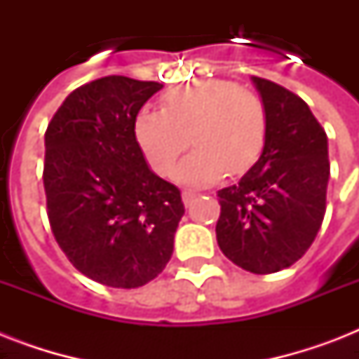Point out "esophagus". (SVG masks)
Segmentation results:
<instances>
[{"label":"esophagus","instance_id":"esophagus-1","mask_svg":"<svg viewBox=\"0 0 359 359\" xmlns=\"http://www.w3.org/2000/svg\"><path fill=\"white\" fill-rule=\"evenodd\" d=\"M196 197H197L196 191H191V190H184V191H182V201H184V205H190V203L194 201Z\"/></svg>","mask_w":359,"mask_h":359}]
</instances>
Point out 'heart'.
Segmentation results:
<instances>
[{"mask_svg": "<svg viewBox=\"0 0 359 359\" xmlns=\"http://www.w3.org/2000/svg\"><path fill=\"white\" fill-rule=\"evenodd\" d=\"M162 111L143 109L134 135L149 168L173 171L190 143L196 151L177 169L184 184H212L225 173L242 175L259 160L268 135L266 106L259 95L229 80L175 87L160 100Z\"/></svg>", "mask_w": 359, "mask_h": 359, "instance_id": "1", "label": "heart"}]
</instances>
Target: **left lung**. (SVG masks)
<instances>
[{
	"instance_id": "8db88e82",
	"label": "left lung",
	"mask_w": 359,
	"mask_h": 359,
	"mask_svg": "<svg viewBox=\"0 0 359 359\" xmlns=\"http://www.w3.org/2000/svg\"><path fill=\"white\" fill-rule=\"evenodd\" d=\"M253 83L266 106V143L238 184L218 191L216 238L236 266L273 273L302 259L323 225L328 137L298 95L257 76Z\"/></svg>"
}]
</instances>
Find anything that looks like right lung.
<instances>
[{
    "instance_id": "obj_1",
    "label": "right lung",
    "mask_w": 359,
    "mask_h": 359,
    "mask_svg": "<svg viewBox=\"0 0 359 359\" xmlns=\"http://www.w3.org/2000/svg\"><path fill=\"white\" fill-rule=\"evenodd\" d=\"M158 81L106 76L65 98L44 134L48 219L72 266L135 289L162 272L184 214L180 190L149 169L134 135Z\"/></svg>"
}]
</instances>
